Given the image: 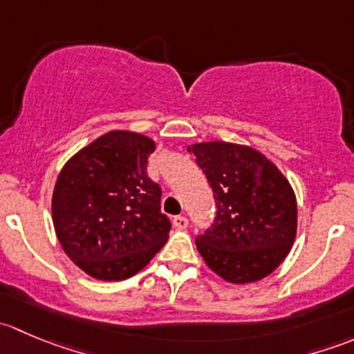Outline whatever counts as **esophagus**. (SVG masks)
Listing matches in <instances>:
<instances>
[{"instance_id":"34e87169","label":"esophagus","mask_w":354,"mask_h":354,"mask_svg":"<svg viewBox=\"0 0 354 354\" xmlns=\"http://www.w3.org/2000/svg\"><path fill=\"white\" fill-rule=\"evenodd\" d=\"M173 224H174V227H178V230H187L188 219L185 216H174L173 217Z\"/></svg>"}]
</instances>
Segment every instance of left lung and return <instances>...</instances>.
Returning <instances> with one entry per match:
<instances>
[{"label":"left lung","mask_w":354,"mask_h":354,"mask_svg":"<svg viewBox=\"0 0 354 354\" xmlns=\"http://www.w3.org/2000/svg\"><path fill=\"white\" fill-rule=\"evenodd\" d=\"M216 198V219L197 236L210 270L233 284L255 283L281 266L296 238L298 207L272 160L248 145L202 142L188 147Z\"/></svg>","instance_id":"left-lung-1"}]
</instances>
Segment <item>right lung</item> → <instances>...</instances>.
I'll return each instance as SVG.
<instances>
[{
  "mask_svg": "<svg viewBox=\"0 0 354 354\" xmlns=\"http://www.w3.org/2000/svg\"><path fill=\"white\" fill-rule=\"evenodd\" d=\"M152 138L113 130L63 166L53 192V224L62 248L99 281L144 269L167 241L160 187L147 176Z\"/></svg>",
  "mask_w": 354,
  "mask_h": 354,
  "instance_id": "right-lung-1",
  "label": "right lung"
}]
</instances>
